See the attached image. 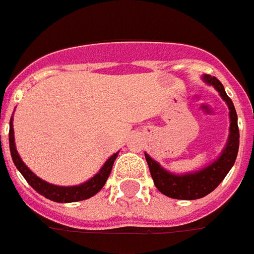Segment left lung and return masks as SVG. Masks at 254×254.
I'll use <instances>...</instances> for the list:
<instances>
[{
	"label": "left lung",
	"instance_id": "obj_1",
	"mask_svg": "<svg viewBox=\"0 0 254 254\" xmlns=\"http://www.w3.org/2000/svg\"><path fill=\"white\" fill-rule=\"evenodd\" d=\"M205 83L212 84L219 91V94L226 101L230 109V135L223 149L222 154L217 157L213 163L208 167L195 172H188L183 175H175L164 170L161 165L145 153L149 171L153 178L156 188L159 189L160 193L167 197L176 199H197L202 198L205 195L212 193L215 189L222 183L226 178L228 171L235 163L239 147V130H238V118L231 98L226 94V90L220 83V80L210 75L202 76Z\"/></svg>",
	"mask_w": 254,
	"mask_h": 254
}]
</instances>
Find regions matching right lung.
<instances>
[{"mask_svg": "<svg viewBox=\"0 0 254 254\" xmlns=\"http://www.w3.org/2000/svg\"><path fill=\"white\" fill-rule=\"evenodd\" d=\"M13 118H10V123H9V149H10V156L15 163L16 168L20 171V174L24 176V179L28 182V185L31 186L35 191L44 195L45 198L52 199L55 202H76V201H82V199H87L97 194L105 185V182L109 178V174L112 171V165L115 160L118 157V153H115L107 160V163L102 165V168L98 171V174L94 175L91 179L84 182L82 185L78 186H56V185H50L48 182L42 181L41 178H38L31 170H28L23 161H21L19 153L16 150L15 145V135H13V123H12Z\"/></svg>", "mask_w": 254, "mask_h": 254, "instance_id": "right-lung-1", "label": "right lung"}]
</instances>
